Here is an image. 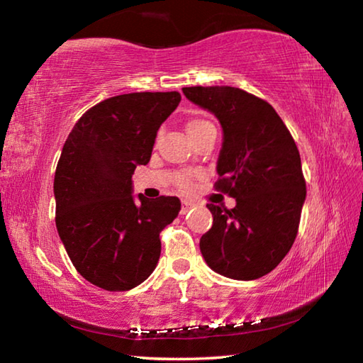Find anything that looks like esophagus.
Masks as SVG:
<instances>
[{
    "mask_svg": "<svg viewBox=\"0 0 363 363\" xmlns=\"http://www.w3.org/2000/svg\"><path fill=\"white\" fill-rule=\"evenodd\" d=\"M190 208H194V201L190 200H184L182 201V206H181V214H186Z\"/></svg>",
    "mask_w": 363,
    "mask_h": 363,
    "instance_id": "34e87169",
    "label": "esophagus"
}]
</instances>
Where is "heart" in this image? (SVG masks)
<instances>
[{"label":"heart","instance_id":"obj_1","mask_svg":"<svg viewBox=\"0 0 363 363\" xmlns=\"http://www.w3.org/2000/svg\"><path fill=\"white\" fill-rule=\"evenodd\" d=\"M186 130L189 133V136L192 138V140L199 139L200 136H203L208 131H216L214 130V125L211 121L203 120V118H190L186 123ZM162 133L157 134V139H160ZM176 186L177 189H181L182 192H189L194 187V174L190 173H182L176 177Z\"/></svg>","mask_w":363,"mask_h":363}]
</instances>
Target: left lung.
<instances>
[{"mask_svg":"<svg viewBox=\"0 0 363 363\" xmlns=\"http://www.w3.org/2000/svg\"><path fill=\"white\" fill-rule=\"evenodd\" d=\"M184 96L214 113L224 140L214 187L235 199L232 210L208 203L213 225L200 251L214 272L233 280L269 274L296 238L306 181L299 150L269 102L232 86H192Z\"/></svg>","mask_w":363,"mask_h":363,"instance_id":"left-lung-1","label":"left lung"}]
</instances>
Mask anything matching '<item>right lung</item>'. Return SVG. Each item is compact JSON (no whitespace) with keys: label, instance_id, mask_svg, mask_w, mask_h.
<instances>
[{"label":"right lung","instance_id":"obj_1","mask_svg":"<svg viewBox=\"0 0 363 363\" xmlns=\"http://www.w3.org/2000/svg\"><path fill=\"white\" fill-rule=\"evenodd\" d=\"M179 102L177 91L110 97L83 113L65 140L54 176L56 227L79 275L102 290L128 291L149 277L160 232L181 210L177 196L136 200L131 181Z\"/></svg>","mask_w":363,"mask_h":363}]
</instances>
